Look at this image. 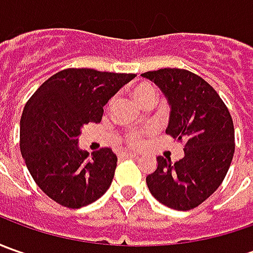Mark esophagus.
Masks as SVG:
<instances>
[{
    "mask_svg": "<svg viewBox=\"0 0 253 253\" xmlns=\"http://www.w3.org/2000/svg\"><path fill=\"white\" fill-rule=\"evenodd\" d=\"M138 155L136 153H132V152H121L120 153V158L122 159H129V158H136Z\"/></svg>",
    "mask_w": 253,
    "mask_h": 253,
    "instance_id": "obj_1",
    "label": "esophagus"
}]
</instances>
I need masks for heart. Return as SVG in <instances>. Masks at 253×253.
I'll list each match as a JSON object with an SVG mask.
<instances>
[{
  "label": "heart",
  "instance_id": "obj_1",
  "mask_svg": "<svg viewBox=\"0 0 253 253\" xmlns=\"http://www.w3.org/2000/svg\"><path fill=\"white\" fill-rule=\"evenodd\" d=\"M132 95H133V98L136 101L143 104L148 98L156 97V90H155V87L152 84L142 82V83H138L132 88ZM148 132H151V128L143 129V131H129L125 135V141H126L128 145H131V146H138L141 143L142 135L143 133H148Z\"/></svg>",
  "mask_w": 253,
  "mask_h": 253
}]
</instances>
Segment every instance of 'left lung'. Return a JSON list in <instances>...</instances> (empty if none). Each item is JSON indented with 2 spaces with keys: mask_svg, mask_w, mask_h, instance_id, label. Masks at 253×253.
Segmentation results:
<instances>
[{
  "mask_svg": "<svg viewBox=\"0 0 253 253\" xmlns=\"http://www.w3.org/2000/svg\"><path fill=\"white\" fill-rule=\"evenodd\" d=\"M142 77L156 84L170 107L166 133L184 141V156L171 163L158 158L148 174L152 196L170 209H196L218 189L235 152L234 122L217 91L200 76L183 69H161Z\"/></svg>",
  "mask_w": 253,
  "mask_h": 253,
  "instance_id": "1",
  "label": "left lung"
}]
</instances>
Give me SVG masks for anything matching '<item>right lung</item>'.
I'll list each match as a JSON object with an SVG mask.
<instances>
[{"label": "right lung", "mask_w": 253, "mask_h": 253, "mask_svg": "<svg viewBox=\"0 0 253 253\" xmlns=\"http://www.w3.org/2000/svg\"><path fill=\"white\" fill-rule=\"evenodd\" d=\"M135 74L66 69L47 79L21 117L19 146L26 168L46 196L67 209H82L111 186L117 155L110 148H79L83 125L100 122L104 105Z\"/></svg>", "instance_id": "obj_1"}]
</instances>
